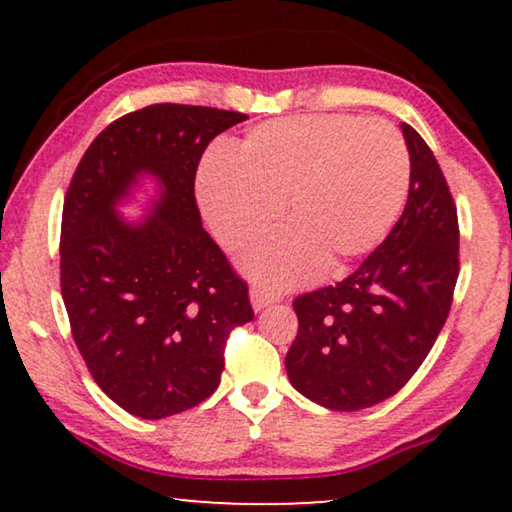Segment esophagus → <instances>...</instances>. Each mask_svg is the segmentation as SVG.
I'll return each mask as SVG.
<instances>
[{
  "label": "esophagus",
  "mask_w": 512,
  "mask_h": 512,
  "mask_svg": "<svg viewBox=\"0 0 512 512\" xmlns=\"http://www.w3.org/2000/svg\"><path fill=\"white\" fill-rule=\"evenodd\" d=\"M249 296H251V305H254L256 312L263 310V307L272 305V303H277V300L282 298L279 293H272L268 289H263V286H254V289L249 291Z\"/></svg>",
  "instance_id": "34e87169"
}]
</instances>
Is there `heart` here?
<instances>
[{
  "mask_svg": "<svg viewBox=\"0 0 512 512\" xmlns=\"http://www.w3.org/2000/svg\"><path fill=\"white\" fill-rule=\"evenodd\" d=\"M408 181V149L394 125L314 114L256 125L233 158L212 153L200 167L198 198L230 251L263 240L284 207L293 233L251 254L244 270L268 286H291L321 263L335 272L373 251L394 226Z\"/></svg>",
  "mask_w": 512,
  "mask_h": 512,
  "instance_id": "obj_1",
  "label": "heart"
}]
</instances>
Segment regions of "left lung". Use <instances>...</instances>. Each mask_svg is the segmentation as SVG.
<instances>
[{
    "label": "left lung",
    "mask_w": 512,
    "mask_h": 512,
    "mask_svg": "<svg viewBox=\"0 0 512 512\" xmlns=\"http://www.w3.org/2000/svg\"><path fill=\"white\" fill-rule=\"evenodd\" d=\"M410 191L384 242L335 286L293 298L298 335L286 354L293 387L352 412L401 391L431 352L459 277V219L422 135L401 123Z\"/></svg>",
    "instance_id": "1"
}]
</instances>
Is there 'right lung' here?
Returning a JSON list of instances; mask_svg holds the SVG:
<instances>
[{"instance_id": "right-lung-1", "label": "right lung", "mask_w": 512, "mask_h": 512, "mask_svg": "<svg viewBox=\"0 0 512 512\" xmlns=\"http://www.w3.org/2000/svg\"><path fill=\"white\" fill-rule=\"evenodd\" d=\"M240 111L151 104L107 125L69 181L60 289L76 347L125 412L163 419L216 391L226 342L254 319L249 286L200 221L195 172ZM159 179L157 212L137 227L113 209L139 173Z\"/></svg>"}]
</instances>
